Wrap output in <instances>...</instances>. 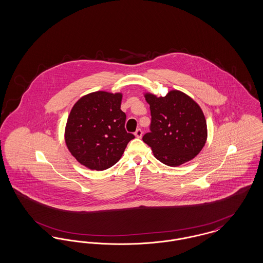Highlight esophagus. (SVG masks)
<instances>
[{"instance_id":"obj_1","label":"esophagus","mask_w":263,"mask_h":263,"mask_svg":"<svg viewBox=\"0 0 263 263\" xmlns=\"http://www.w3.org/2000/svg\"><path fill=\"white\" fill-rule=\"evenodd\" d=\"M142 134H143V131L139 128V129H137L136 130V132H135V136L137 138H141L142 137Z\"/></svg>"}]
</instances>
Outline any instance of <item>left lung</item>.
<instances>
[{"instance_id": "left-lung-1", "label": "left lung", "mask_w": 263, "mask_h": 263, "mask_svg": "<svg viewBox=\"0 0 263 263\" xmlns=\"http://www.w3.org/2000/svg\"><path fill=\"white\" fill-rule=\"evenodd\" d=\"M150 104V132L143 136L154 156L170 166H177L196 157L207 139V124L200 106L179 90L165 97L146 93Z\"/></svg>"}]
</instances>
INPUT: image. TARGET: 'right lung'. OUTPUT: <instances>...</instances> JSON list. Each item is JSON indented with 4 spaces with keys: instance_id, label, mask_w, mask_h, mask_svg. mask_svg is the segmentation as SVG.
<instances>
[{
    "instance_id": "obj_1",
    "label": "right lung",
    "mask_w": 263,
    "mask_h": 263,
    "mask_svg": "<svg viewBox=\"0 0 263 263\" xmlns=\"http://www.w3.org/2000/svg\"><path fill=\"white\" fill-rule=\"evenodd\" d=\"M122 95L96 91L78 100L68 117L65 141L76 160L103 171L117 163L135 136L125 130Z\"/></svg>"
}]
</instances>
